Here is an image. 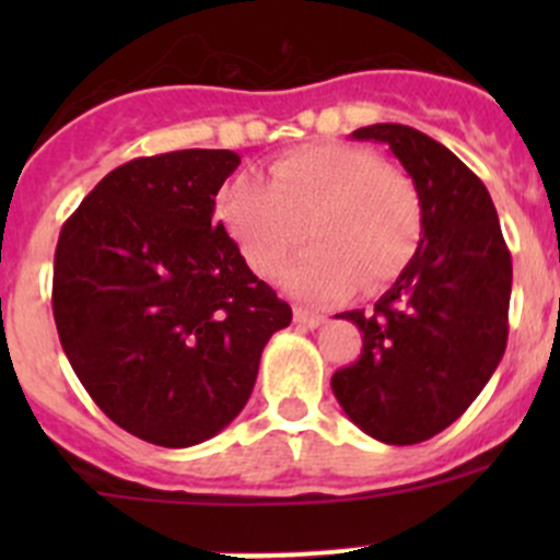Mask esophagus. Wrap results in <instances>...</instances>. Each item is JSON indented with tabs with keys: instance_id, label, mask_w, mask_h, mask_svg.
<instances>
[{
	"instance_id": "obj_1",
	"label": "esophagus",
	"mask_w": 560,
	"mask_h": 560,
	"mask_svg": "<svg viewBox=\"0 0 560 560\" xmlns=\"http://www.w3.org/2000/svg\"><path fill=\"white\" fill-rule=\"evenodd\" d=\"M295 322L301 327H319L325 322V314H314L306 312V308H295Z\"/></svg>"
}]
</instances>
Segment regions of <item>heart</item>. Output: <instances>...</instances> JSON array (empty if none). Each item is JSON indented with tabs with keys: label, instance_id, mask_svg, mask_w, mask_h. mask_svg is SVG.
<instances>
[{
	"label": "heart",
	"instance_id": "1",
	"mask_svg": "<svg viewBox=\"0 0 560 560\" xmlns=\"http://www.w3.org/2000/svg\"><path fill=\"white\" fill-rule=\"evenodd\" d=\"M219 217L262 279L284 270L308 228L314 248L287 270L284 287L314 303L338 301L358 284L382 290L404 273L422 238L415 180L374 151L347 143L287 151L270 165V180L235 175Z\"/></svg>",
	"mask_w": 560,
	"mask_h": 560
}]
</instances>
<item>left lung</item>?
Wrapping results in <instances>:
<instances>
[{
    "label": "left lung",
    "instance_id": "left-lung-1",
    "mask_svg": "<svg viewBox=\"0 0 560 560\" xmlns=\"http://www.w3.org/2000/svg\"><path fill=\"white\" fill-rule=\"evenodd\" d=\"M352 138L389 145L422 200V238L374 312H343L360 358L330 385L349 420L385 444H420L482 393L510 336L512 257L482 180L450 149L404 124Z\"/></svg>",
    "mask_w": 560,
    "mask_h": 560
}]
</instances>
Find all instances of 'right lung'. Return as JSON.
<instances>
[{"label": "right lung", "instance_id": "right-lung-1", "mask_svg": "<svg viewBox=\"0 0 560 560\" xmlns=\"http://www.w3.org/2000/svg\"><path fill=\"white\" fill-rule=\"evenodd\" d=\"M235 151L184 149L116 167L65 222L54 257L61 349L132 436L191 447L244 409L292 308L213 219Z\"/></svg>", "mask_w": 560, "mask_h": 560}]
</instances>
